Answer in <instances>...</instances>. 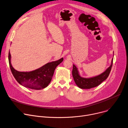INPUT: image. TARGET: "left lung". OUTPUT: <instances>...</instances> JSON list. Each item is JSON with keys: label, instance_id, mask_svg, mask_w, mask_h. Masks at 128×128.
Listing matches in <instances>:
<instances>
[{"label": "left lung", "instance_id": "obj_1", "mask_svg": "<svg viewBox=\"0 0 128 128\" xmlns=\"http://www.w3.org/2000/svg\"><path fill=\"white\" fill-rule=\"evenodd\" d=\"M112 61L113 58L112 60L110 66L104 72L99 76L90 78H85L80 76L76 66L73 64L72 76L75 82L79 88L82 89H90L99 85L108 78L111 71Z\"/></svg>", "mask_w": 128, "mask_h": 128}]
</instances>
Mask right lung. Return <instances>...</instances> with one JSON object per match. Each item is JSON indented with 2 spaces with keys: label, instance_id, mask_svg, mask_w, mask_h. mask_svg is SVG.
<instances>
[{
  "label": "right lung",
  "instance_id": "obj_1",
  "mask_svg": "<svg viewBox=\"0 0 128 128\" xmlns=\"http://www.w3.org/2000/svg\"><path fill=\"white\" fill-rule=\"evenodd\" d=\"M8 57L10 69L18 83L25 87L36 90L42 89L48 85L56 68L62 62L64 59L62 58L57 61L48 62L34 71L20 72L14 69L11 64L10 51Z\"/></svg>",
  "mask_w": 128,
  "mask_h": 128
}]
</instances>
